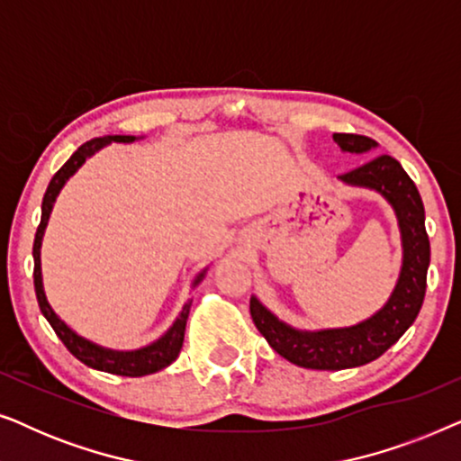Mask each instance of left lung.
<instances>
[{"label": "left lung", "mask_w": 461, "mask_h": 461, "mask_svg": "<svg viewBox=\"0 0 461 461\" xmlns=\"http://www.w3.org/2000/svg\"><path fill=\"white\" fill-rule=\"evenodd\" d=\"M344 153H369L377 142L367 136L333 134ZM348 186L369 188L380 193L394 210L401 230L402 262L396 285L380 311L350 327L331 330H298L270 312L256 295L249 311L258 331L267 338L270 348L289 363L306 369H350L375 361L413 325L426 295V275L430 267V241L426 235L424 203L418 186L394 157L380 155L365 166L339 176Z\"/></svg>", "instance_id": "left-lung-1"}]
</instances>
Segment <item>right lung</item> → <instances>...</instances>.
<instances>
[{
  "mask_svg": "<svg viewBox=\"0 0 461 461\" xmlns=\"http://www.w3.org/2000/svg\"><path fill=\"white\" fill-rule=\"evenodd\" d=\"M140 140L136 136H103V138H94V140L81 144V147L75 150V153L68 157V161L62 166L59 172L54 174V178L50 180L48 191L43 194L41 201V222L37 226L35 232V241H33V283H35V295L37 302H40V311L43 317L48 319V323L52 325V330L56 331V336L62 339V344L67 346V350L71 352L75 358H79L81 363L87 365V367L98 369V371H106V374H115V375H128V377H142V375H150L157 374V371L166 369L172 365L176 358H178L180 350H182V342H185V331H186V321H188V312H191L193 306V298H188L182 306V311L169 330L163 333L161 338H157L155 342H150L142 348L136 350H113L106 348V346H100L92 339H87L84 336H79L77 331H73L65 321H62L59 314L54 312V308L50 306V302L46 298V289H43V276H41V241L43 235H46V226L50 220V213L54 210L56 197H59L62 186L67 185L71 176L77 174V169L84 166L86 159H90L92 155H96L100 149H104L106 144L111 142H134ZM205 267L201 273L194 276L191 283V289L199 285L201 281L205 279L207 275Z\"/></svg>",
  "mask_w": 461,
  "mask_h": 461,
  "instance_id": "add662e5",
  "label": "right lung"
}]
</instances>
